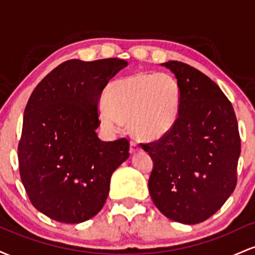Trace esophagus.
Segmentation results:
<instances>
[{"instance_id":"obj_1","label":"esophagus","mask_w":255,"mask_h":255,"mask_svg":"<svg viewBox=\"0 0 255 255\" xmlns=\"http://www.w3.org/2000/svg\"><path fill=\"white\" fill-rule=\"evenodd\" d=\"M137 151H140L139 146H137L134 141H130V146H129V152H130V154L136 153Z\"/></svg>"}]
</instances>
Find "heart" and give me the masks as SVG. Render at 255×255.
<instances>
[{
  "mask_svg": "<svg viewBox=\"0 0 255 255\" xmlns=\"http://www.w3.org/2000/svg\"><path fill=\"white\" fill-rule=\"evenodd\" d=\"M105 105L99 118L108 130L116 131L122 124H128L136 139L157 141L176 125L181 89L168 73H136L108 87Z\"/></svg>",
  "mask_w": 255,
  "mask_h": 255,
  "instance_id": "1",
  "label": "heart"
}]
</instances>
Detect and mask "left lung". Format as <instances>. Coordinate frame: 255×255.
<instances>
[{"instance_id":"obj_1","label":"left lung","mask_w":255,"mask_h":255,"mask_svg":"<svg viewBox=\"0 0 255 255\" xmlns=\"http://www.w3.org/2000/svg\"><path fill=\"white\" fill-rule=\"evenodd\" d=\"M181 105L168 135L140 144L153 160L148 191L165 217L183 224L206 221L236 187L241 153L235 111L219 86L189 64L169 61Z\"/></svg>"}]
</instances>
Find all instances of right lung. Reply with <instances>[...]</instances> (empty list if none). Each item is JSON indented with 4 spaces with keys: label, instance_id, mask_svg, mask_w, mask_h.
<instances>
[{
    "label": "right lung",
    "instance_id": "obj_1",
    "mask_svg": "<svg viewBox=\"0 0 255 255\" xmlns=\"http://www.w3.org/2000/svg\"><path fill=\"white\" fill-rule=\"evenodd\" d=\"M127 61L61 63L37 85L25 108L19 170L32 205L61 223L95 217L113 172L129 157L125 137L102 141L96 129L104 87Z\"/></svg>",
    "mask_w": 255,
    "mask_h": 255
}]
</instances>
